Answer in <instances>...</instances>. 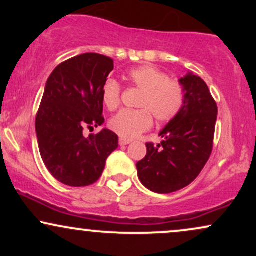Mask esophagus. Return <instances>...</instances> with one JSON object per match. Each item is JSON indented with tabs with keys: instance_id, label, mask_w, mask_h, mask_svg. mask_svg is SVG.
Wrapping results in <instances>:
<instances>
[{
	"instance_id": "esophagus-1",
	"label": "esophagus",
	"mask_w": 256,
	"mask_h": 256,
	"mask_svg": "<svg viewBox=\"0 0 256 256\" xmlns=\"http://www.w3.org/2000/svg\"><path fill=\"white\" fill-rule=\"evenodd\" d=\"M130 143H131L130 140H126V138H122V137L119 138V144L120 146H128V144H130Z\"/></svg>"
}]
</instances>
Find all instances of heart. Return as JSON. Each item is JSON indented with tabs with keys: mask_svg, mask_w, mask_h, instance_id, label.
<instances>
[{
	"mask_svg": "<svg viewBox=\"0 0 256 256\" xmlns=\"http://www.w3.org/2000/svg\"><path fill=\"white\" fill-rule=\"evenodd\" d=\"M125 79L130 86L140 91L137 101L140 110H122L110 120V130L120 137L136 138L152 128V116L158 122H168L183 110V85L170 79L165 72L144 64L130 70ZM101 98L107 110H114L119 107L122 86L116 79H106Z\"/></svg>",
	"mask_w": 256,
	"mask_h": 256,
	"instance_id": "obj_1",
	"label": "heart"
}]
</instances>
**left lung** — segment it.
Segmentation results:
<instances>
[{
  "instance_id": "1",
  "label": "left lung",
  "mask_w": 256,
  "mask_h": 256,
  "mask_svg": "<svg viewBox=\"0 0 256 256\" xmlns=\"http://www.w3.org/2000/svg\"><path fill=\"white\" fill-rule=\"evenodd\" d=\"M179 83L183 110L160 132V144L146 143V155L136 165L140 183L158 194L178 192L195 180L213 149L218 107L207 84L192 73Z\"/></svg>"
}]
</instances>
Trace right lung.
Segmentation results:
<instances>
[{"label": "right lung", "mask_w": 256, "mask_h": 256, "mask_svg": "<svg viewBox=\"0 0 256 256\" xmlns=\"http://www.w3.org/2000/svg\"><path fill=\"white\" fill-rule=\"evenodd\" d=\"M113 68L110 58L86 52L58 64L46 80L36 116L38 146L48 171L64 185L98 182L118 148V136L107 128L83 136L85 128L104 122L101 88Z\"/></svg>", "instance_id": "obj_1"}]
</instances>
